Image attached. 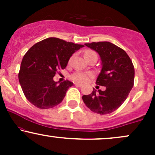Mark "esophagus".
Segmentation results:
<instances>
[{"mask_svg": "<svg viewBox=\"0 0 155 155\" xmlns=\"http://www.w3.org/2000/svg\"><path fill=\"white\" fill-rule=\"evenodd\" d=\"M75 85L76 87H81V86H82V84H79V83H75Z\"/></svg>", "mask_w": 155, "mask_h": 155, "instance_id": "esophagus-1", "label": "esophagus"}]
</instances>
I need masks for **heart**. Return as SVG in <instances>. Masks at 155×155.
<instances>
[{
    "instance_id": "b5f03b06",
    "label": "heart",
    "mask_w": 155,
    "mask_h": 155,
    "mask_svg": "<svg viewBox=\"0 0 155 155\" xmlns=\"http://www.w3.org/2000/svg\"><path fill=\"white\" fill-rule=\"evenodd\" d=\"M96 54V52H95L94 51L92 50H87L85 52V57L88 58V57L92 56V55H95ZM92 75L90 74H87V73H83V72H80V71H76L73 74L71 75V78L73 80H74L75 81H77V82H80V83H84L87 81L91 77Z\"/></svg>"
}]
</instances>
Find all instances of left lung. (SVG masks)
<instances>
[{
	"label": "left lung",
	"instance_id": "8db88e82",
	"mask_svg": "<svg viewBox=\"0 0 155 155\" xmlns=\"http://www.w3.org/2000/svg\"><path fill=\"white\" fill-rule=\"evenodd\" d=\"M84 45L100 55L102 69L96 84L106 87V90L97 91L93 88L91 94L82 96L83 101L95 113L111 114L123 104L134 84L132 60L125 51L110 42H92Z\"/></svg>",
	"mask_w": 155,
	"mask_h": 155
}]
</instances>
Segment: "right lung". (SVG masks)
Wrapping results in <instances>:
<instances>
[{
	"label": "right lung",
	"instance_id": "obj_1",
	"mask_svg": "<svg viewBox=\"0 0 155 155\" xmlns=\"http://www.w3.org/2000/svg\"><path fill=\"white\" fill-rule=\"evenodd\" d=\"M84 46L58 38L38 42L26 52L18 74L25 96L35 107L47 109L60 104L74 84L53 80L58 70L65 68L72 54Z\"/></svg>",
	"mask_w": 155,
	"mask_h": 155
}]
</instances>
